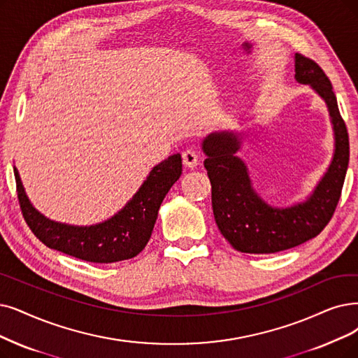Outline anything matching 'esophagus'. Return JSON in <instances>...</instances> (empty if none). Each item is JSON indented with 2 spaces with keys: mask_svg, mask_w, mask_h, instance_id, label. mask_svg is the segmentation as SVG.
<instances>
[{
  "mask_svg": "<svg viewBox=\"0 0 358 358\" xmlns=\"http://www.w3.org/2000/svg\"><path fill=\"white\" fill-rule=\"evenodd\" d=\"M182 160H183L185 166L192 169L198 164V154L194 150H187V151L182 152Z\"/></svg>",
  "mask_w": 358,
  "mask_h": 358,
  "instance_id": "34e87169",
  "label": "esophagus"
}]
</instances>
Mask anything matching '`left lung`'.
<instances>
[{
  "label": "left lung",
  "mask_w": 358,
  "mask_h": 358,
  "mask_svg": "<svg viewBox=\"0 0 358 358\" xmlns=\"http://www.w3.org/2000/svg\"><path fill=\"white\" fill-rule=\"evenodd\" d=\"M295 79L310 85L324 99L335 134L332 163L304 203L278 208L263 201L252 189L245 163L236 155L241 135L214 132L203 141L214 219L229 244L241 252L271 254L304 244L331 222L341 198L350 162V141L332 83L316 62L298 52Z\"/></svg>",
  "instance_id": "1"
}]
</instances>
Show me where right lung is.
Listing matches in <instances>:
<instances>
[{
    "label": "right lung",
    "instance_id": "add662e5",
    "mask_svg": "<svg viewBox=\"0 0 358 358\" xmlns=\"http://www.w3.org/2000/svg\"><path fill=\"white\" fill-rule=\"evenodd\" d=\"M180 175V154L170 155L150 171L131 201L111 219L92 226H71L41 214L26 196L19 171L14 169L20 210L34 235L51 250L91 263L129 260L144 250L163 199Z\"/></svg>",
    "mask_w": 358,
    "mask_h": 358
}]
</instances>
